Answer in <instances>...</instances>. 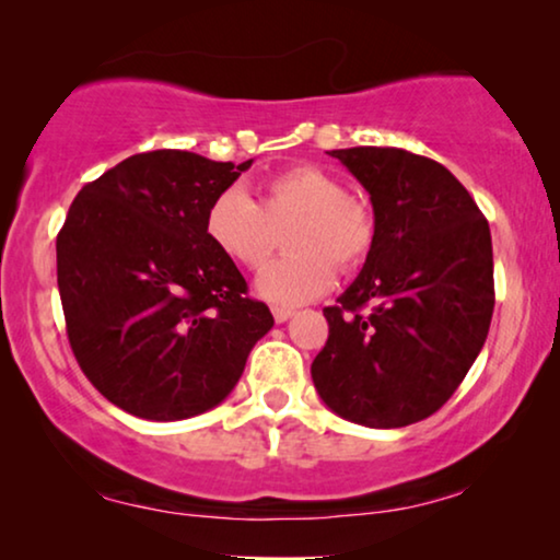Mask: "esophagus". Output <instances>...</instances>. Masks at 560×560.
Returning a JSON list of instances; mask_svg holds the SVG:
<instances>
[{"label": "esophagus", "instance_id": "esophagus-1", "mask_svg": "<svg viewBox=\"0 0 560 560\" xmlns=\"http://www.w3.org/2000/svg\"><path fill=\"white\" fill-rule=\"evenodd\" d=\"M293 308H285V305H275L272 308V316H275V320H278V324H285V320H290L293 318Z\"/></svg>", "mask_w": 560, "mask_h": 560}]
</instances>
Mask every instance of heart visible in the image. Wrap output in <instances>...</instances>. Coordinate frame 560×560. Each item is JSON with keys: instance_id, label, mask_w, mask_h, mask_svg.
Listing matches in <instances>:
<instances>
[{"instance_id": "1", "label": "heart", "mask_w": 560, "mask_h": 560, "mask_svg": "<svg viewBox=\"0 0 560 560\" xmlns=\"http://www.w3.org/2000/svg\"><path fill=\"white\" fill-rule=\"evenodd\" d=\"M290 221V255L257 278V293L278 305L324 295L336 280V262L343 270L359 267L377 236L370 203L347 194V186L318 165L270 175L259 186L257 203L242 188L221 190L206 209L203 234L219 255L259 270L275 249V229Z\"/></svg>"}]
</instances>
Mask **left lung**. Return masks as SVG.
<instances>
[{"label": "left lung", "mask_w": 560, "mask_h": 560, "mask_svg": "<svg viewBox=\"0 0 560 560\" xmlns=\"http://www.w3.org/2000/svg\"><path fill=\"white\" fill-rule=\"evenodd\" d=\"M328 155L370 194L377 236L339 305L324 308L328 341L311 364L313 385L351 423H418L456 393L487 341L489 224L469 190L431 158L397 148Z\"/></svg>", "instance_id": "8db88e82"}]
</instances>
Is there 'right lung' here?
Listing matches in <instances>:
<instances>
[{"instance_id": "1", "label": "right lung", "mask_w": 560, "mask_h": 560, "mask_svg": "<svg viewBox=\"0 0 560 560\" xmlns=\"http://www.w3.org/2000/svg\"><path fill=\"white\" fill-rule=\"evenodd\" d=\"M249 165L140 152L68 209L56 242L68 341L91 385L137 418L217 408L275 324L203 234L213 196Z\"/></svg>"}]
</instances>
